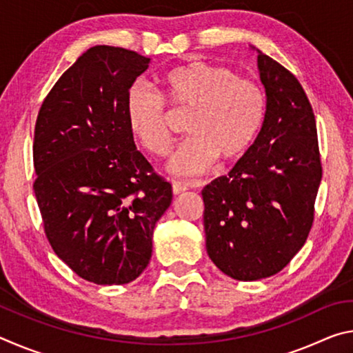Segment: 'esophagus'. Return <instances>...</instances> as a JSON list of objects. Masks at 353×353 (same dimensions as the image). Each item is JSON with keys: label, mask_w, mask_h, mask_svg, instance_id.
Masks as SVG:
<instances>
[{"label": "esophagus", "mask_w": 353, "mask_h": 353, "mask_svg": "<svg viewBox=\"0 0 353 353\" xmlns=\"http://www.w3.org/2000/svg\"><path fill=\"white\" fill-rule=\"evenodd\" d=\"M188 188H190L188 183L172 181V193H174V194H181V193H183V191H187Z\"/></svg>", "instance_id": "34e87169"}]
</instances>
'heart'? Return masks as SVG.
Segmentation results:
<instances>
[{"label":"heart","instance_id":"obj_1","mask_svg":"<svg viewBox=\"0 0 353 353\" xmlns=\"http://www.w3.org/2000/svg\"><path fill=\"white\" fill-rule=\"evenodd\" d=\"M160 82L162 97L134 85L126 99L130 134L149 155L170 154L172 115L183 113L190 137L170 162L177 174H201L218 159L232 165L252 149L266 115L265 94L254 81L223 63L190 61L166 71Z\"/></svg>","mask_w":353,"mask_h":353}]
</instances>
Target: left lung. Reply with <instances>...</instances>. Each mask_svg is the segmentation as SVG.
<instances>
[{
    "instance_id": "1",
    "label": "left lung",
    "mask_w": 353,
    "mask_h": 353,
    "mask_svg": "<svg viewBox=\"0 0 353 353\" xmlns=\"http://www.w3.org/2000/svg\"><path fill=\"white\" fill-rule=\"evenodd\" d=\"M266 115L252 149L202 190L207 254L252 282L283 270L305 244L322 177L313 107L296 76L259 52Z\"/></svg>"
}]
</instances>
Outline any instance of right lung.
<instances>
[{
	"instance_id": "right-lung-1",
	"label": "right lung",
	"mask_w": 353,
	"mask_h": 353,
	"mask_svg": "<svg viewBox=\"0 0 353 353\" xmlns=\"http://www.w3.org/2000/svg\"><path fill=\"white\" fill-rule=\"evenodd\" d=\"M149 59L124 48L87 50L39 110L35 199L52 250L77 276L123 285L146 270L171 183L134 143L126 99Z\"/></svg>"
}]
</instances>
